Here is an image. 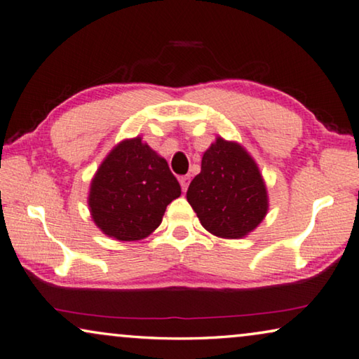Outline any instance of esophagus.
I'll list each match as a JSON object with an SVG mask.
<instances>
[{
  "instance_id": "1",
  "label": "esophagus",
  "mask_w": 359,
  "mask_h": 359,
  "mask_svg": "<svg viewBox=\"0 0 359 359\" xmlns=\"http://www.w3.org/2000/svg\"><path fill=\"white\" fill-rule=\"evenodd\" d=\"M189 181H191V178H189V176H181V178H180V184H181V189H183L184 192L187 191V186H189Z\"/></svg>"
}]
</instances>
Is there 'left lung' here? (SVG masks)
Listing matches in <instances>:
<instances>
[{"mask_svg":"<svg viewBox=\"0 0 359 359\" xmlns=\"http://www.w3.org/2000/svg\"><path fill=\"white\" fill-rule=\"evenodd\" d=\"M186 198L203 228L222 239L250 234L269 208L257 162L244 146L222 136L203 152L201 173L191 181Z\"/></svg>","mask_w":359,"mask_h":359,"instance_id":"8db88e82","label":"left lung"}]
</instances>
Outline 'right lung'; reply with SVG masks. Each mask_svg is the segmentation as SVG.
<instances>
[{"mask_svg": "<svg viewBox=\"0 0 359 359\" xmlns=\"http://www.w3.org/2000/svg\"><path fill=\"white\" fill-rule=\"evenodd\" d=\"M180 196V183L167 161L136 136L120 141L99 165L88 207L104 234L131 242L151 236L168 203Z\"/></svg>", "mask_w": 359, "mask_h": 359, "instance_id": "obj_1", "label": "right lung"}]
</instances>
